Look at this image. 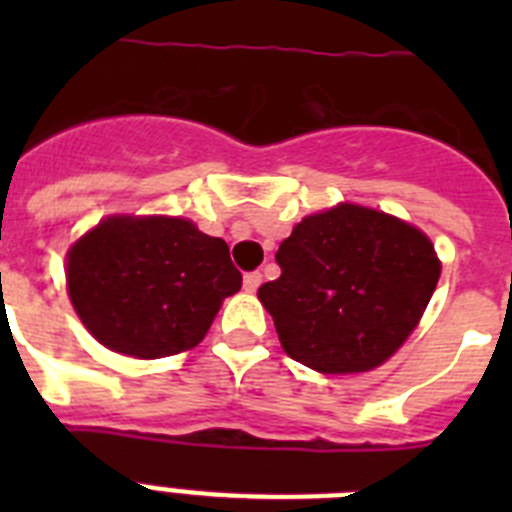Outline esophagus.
Listing matches in <instances>:
<instances>
[{
    "instance_id": "obj_1",
    "label": "esophagus",
    "mask_w": 512,
    "mask_h": 512,
    "mask_svg": "<svg viewBox=\"0 0 512 512\" xmlns=\"http://www.w3.org/2000/svg\"><path fill=\"white\" fill-rule=\"evenodd\" d=\"M261 282H264L261 271H248L246 277H243V287H246V292H256V289L261 287Z\"/></svg>"
}]
</instances>
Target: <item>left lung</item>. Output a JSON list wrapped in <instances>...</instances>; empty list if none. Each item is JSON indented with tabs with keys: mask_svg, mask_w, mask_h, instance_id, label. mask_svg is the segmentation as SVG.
Masks as SVG:
<instances>
[{
	"mask_svg": "<svg viewBox=\"0 0 512 512\" xmlns=\"http://www.w3.org/2000/svg\"><path fill=\"white\" fill-rule=\"evenodd\" d=\"M259 287L287 356L320 374L384 364L423 318L441 261L423 230L361 205L307 215Z\"/></svg>",
	"mask_w": 512,
	"mask_h": 512,
	"instance_id": "1",
	"label": "left lung"
}]
</instances>
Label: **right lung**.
I'll return each instance as SVG.
<instances>
[{
  "instance_id": "obj_1",
  "label": "right lung",
  "mask_w": 512,
  "mask_h": 512,
  "mask_svg": "<svg viewBox=\"0 0 512 512\" xmlns=\"http://www.w3.org/2000/svg\"><path fill=\"white\" fill-rule=\"evenodd\" d=\"M76 315L102 346L135 359L182 354L205 338L241 271L223 238L184 217H107L66 253Z\"/></svg>"
}]
</instances>
